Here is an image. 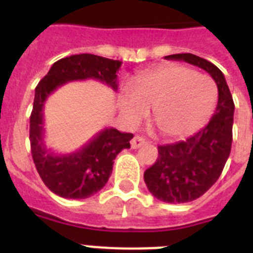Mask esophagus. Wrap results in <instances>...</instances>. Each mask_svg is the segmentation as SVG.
Returning <instances> with one entry per match:
<instances>
[{
    "label": "esophagus",
    "mask_w": 253,
    "mask_h": 253,
    "mask_svg": "<svg viewBox=\"0 0 253 253\" xmlns=\"http://www.w3.org/2000/svg\"><path fill=\"white\" fill-rule=\"evenodd\" d=\"M146 144V139L142 138V136H139V135H136V136H134V138L131 139V147L132 148H140L142 146H144Z\"/></svg>",
    "instance_id": "1"
}]
</instances>
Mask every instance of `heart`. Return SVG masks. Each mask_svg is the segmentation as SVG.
Masks as SVG:
<instances>
[{
  "label": "heart",
  "instance_id": "1",
  "mask_svg": "<svg viewBox=\"0 0 253 253\" xmlns=\"http://www.w3.org/2000/svg\"><path fill=\"white\" fill-rule=\"evenodd\" d=\"M218 87L211 77L185 65L159 67L135 79L134 89L125 87L121 106L126 119L136 125L148 115L167 138H185L200 130L211 117Z\"/></svg>",
  "mask_w": 253,
  "mask_h": 253
}]
</instances>
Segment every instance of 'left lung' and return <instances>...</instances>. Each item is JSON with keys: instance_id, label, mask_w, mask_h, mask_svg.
<instances>
[{"instance_id": "1", "label": "left lung", "mask_w": 253, "mask_h": 253, "mask_svg": "<svg viewBox=\"0 0 253 253\" xmlns=\"http://www.w3.org/2000/svg\"><path fill=\"white\" fill-rule=\"evenodd\" d=\"M166 59L200 67L218 86V105L210 122L186 140L159 146L158 160L144 172L152 196L168 204H185L200 198L219 178L231 152L235 105L223 73L212 63L193 53Z\"/></svg>"}]
</instances>
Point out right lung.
Listing matches in <instances>:
<instances>
[{"label": "right lung", "mask_w": 253, "mask_h": 253, "mask_svg": "<svg viewBox=\"0 0 253 253\" xmlns=\"http://www.w3.org/2000/svg\"><path fill=\"white\" fill-rule=\"evenodd\" d=\"M122 61L91 53H80L53 63L48 73L35 87L30 117V144L34 164L44 185L52 193L69 200H83L105 186L117 155L130 148L134 135L117 128L99 131L81 150L69 155H56L44 146L43 107L47 97L68 81L94 79L118 89L117 72Z\"/></svg>", "instance_id": "1"}]
</instances>
